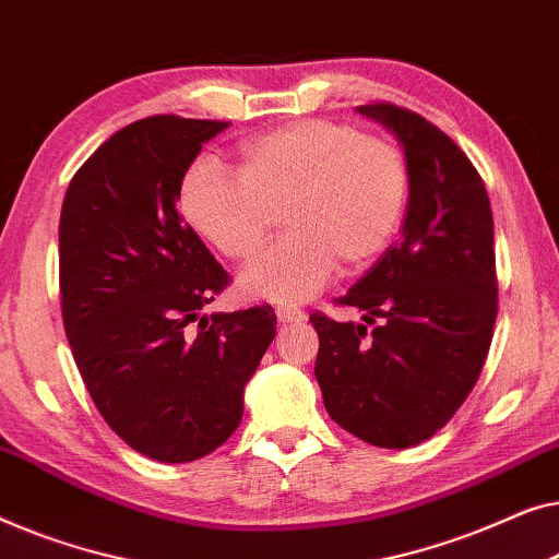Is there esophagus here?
I'll list each match as a JSON object with an SVG mask.
<instances>
[{
  "instance_id": "34e87169",
  "label": "esophagus",
  "mask_w": 559,
  "mask_h": 559,
  "mask_svg": "<svg viewBox=\"0 0 559 559\" xmlns=\"http://www.w3.org/2000/svg\"><path fill=\"white\" fill-rule=\"evenodd\" d=\"M276 317L281 324H298V321L306 319V313L301 309H294V306H278Z\"/></svg>"
}]
</instances>
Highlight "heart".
<instances>
[{"label":"heart","mask_w":559,"mask_h":559,"mask_svg":"<svg viewBox=\"0 0 559 559\" xmlns=\"http://www.w3.org/2000/svg\"><path fill=\"white\" fill-rule=\"evenodd\" d=\"M411 171L390 139L357 126L301 119L246 141L238 177L200 156L185 169L177 202L212 248L246 261L283 215L288 235L240 273L246 296L301 304L340 269L355 273L384 253L403 223Z\"/></svg>","instance_id":"b5f03b06"}]
</instances>
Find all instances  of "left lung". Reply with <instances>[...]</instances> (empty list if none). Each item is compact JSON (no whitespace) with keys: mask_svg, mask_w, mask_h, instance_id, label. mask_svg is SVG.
Instances as JSON below:
<instances>
[{"mask_svg":"<svg viewBox=\"0 0 559 559\" xmlns=\"http://www.w3.org/2000/svg\"><path fill=\"white\" fill-rule=\"evenodd\" d=\"M357 111L403 146L411 190L403 233L340 304L361 321L311 313L326 413L369 445H418L453 418L481 374L497 321L493 217L468 156L423 116Z\"/></svg>","mask_w":559,"mask_h":559,"instance_id":"1","label":"left lung"}]
</instances>
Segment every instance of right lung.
<instances>
[{"label":"right lung","mask_w":559,"mask_h":559,"mask_svg":"<svg viewBox=\"0 0 559 559\" xmlns=\"http://www.w3.org/2000/svg\"><path fill=\"white\" fill-rule=\"evenodd\" d=\"M225 121L148 116L70 179L60 212L62 324L104 420L133 451L190 463L235 433L276 336L255 306L202 313L227 273L177 210V187Z\"/></svg>","instance_id":"right-lung-1"}]
</instances>
